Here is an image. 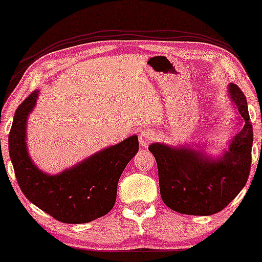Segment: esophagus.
<instances>
[{"label": "esophagus", "mask_w": 262, "mask_h": 262, "mask_svg": "<svg viewBox=\"0 0 262 262\" xmlns=\"http://www.w3.org/2000/svg\"><path fill=\"white\" fill-rule=\"evenodd\" d=\"M154 140V133L150 129H144L139 134V144L141 148H148V145Z\"/></svg>", "instance_id": "obj_1"}]
</instances>
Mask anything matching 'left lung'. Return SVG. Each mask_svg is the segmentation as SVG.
Wrapping results in <instances>:
<instances>
[{
    "label": "left lung",
    "instance_id": "8db88e82",
    "mask_svg": "<svg viewBox=\"0 0 262 262\" xmlns=\"http://www.w3.org/2000/svg\"><path fill=\"white\" fill-rule=\"evenodd\" d=\"M228 97L236 112L237 130L228 148L217 156L203 148L152 143L159 185L164 203L188 215H212L237 196L248 181L251 166L252 125L248 102L235 83L228 85Z\"/></svg>",
    "mask_w": 262,
    "mask_h": 262
}]
</instances>
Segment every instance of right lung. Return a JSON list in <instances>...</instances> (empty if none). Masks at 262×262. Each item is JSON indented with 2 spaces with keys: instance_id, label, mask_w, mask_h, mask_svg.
I'll list each match as a JSON object with an SVG mask.
<instances>
[{
  "instance_id": "1",
  "label": "right lung",
  "mask_w": 262,
  "mask_h": 262,
  "mask_svg": "<svg viewBox=\"0 0 262 262\" xmlns=\"http://www.w3.org/2000/svg\"><path fill=\"white\" fill-rule=\"evenodd\" d=\"M39 91H33L14 113L8 150L20 189L33 204L68 224H82L106 215L117 198V185L139 150L137 135L104 148L61 172L50 175L32 160L27 148V123Z\"/></svg>"
}]
</instances>
